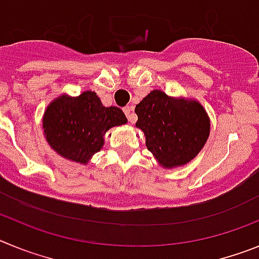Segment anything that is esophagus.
Returning a JSON list of instances; mask_svg holds the SVG:
<instances>
[{
  "instance_id": "1",
  "label": "esophagus",
  "mask_w": 259,
  "mask_h": 259,
  "mask_svg": "<svg viewBox=\"0 0 259 259\" xmlns=\"http://www.w3.org/2000/svg\"><path fill=\"white\" fill-rule=\"evenodd\" d=\"M123 111H124L125 116H127L128 122L134 123L135 120H136V116H135L134 109H132V106H125L124 109H123Z\"/></svg>"
}]
</instances>
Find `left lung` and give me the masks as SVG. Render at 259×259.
<instances>
[{"mask_svg":"<svg viewBox=\"0 0 259 259\" xmlns=\"http://www.w3.org/2000/svg\"><path fill=\"white\" fill-rule=\"evenodd\" d=\"M136 127L145 134L148 150L163 167L188 163L210 134L206 111L198 102L171 98L153 91L136 105Z\"/></svg>","mask_w":259,"mask_h":259,"instance_id":"1","label":"left lung"}]
</instances>
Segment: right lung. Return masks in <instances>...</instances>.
Segmentation results:
<instances>
[{
	"mask_svg": "<svg viewBox=\"0 0 259 259\" xmlns=\"http://www.w3.org/2000/svg\"><path fill=\"white\" fill-rule=\"evenodd\" d=\"M127 123L119 107H105L95 92L79 97L62 96L48 106L42 127L47 141L62 157L87 163L104 145L109 128Z\"/></svg>",
	"mask_w": 259,
	"mask_h": 259,
	"instance_id": "1",
	"label": "right lung"
}]
</instances>
